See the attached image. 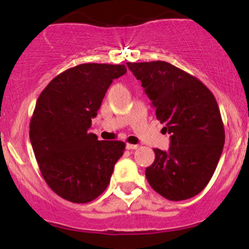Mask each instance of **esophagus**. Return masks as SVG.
I'll use <instances>...</instances> for the list:
<instances>
[{
    "instance_id": "obj_1",
    "label": "esophagus",
    "mask_w": 249,
    "mask_h": 249,
    "mask_svg": "<svg viewBox=\"0 0 249 249\" xmlns=\"http://www.w3.org/2000/svg\"><path fill=\"white\" fill-rule=\"evenodd\" d=\"M126 148H127V149H137V148H139V144L127 143V144H126Z\"/></svg>"
}]
</instances>
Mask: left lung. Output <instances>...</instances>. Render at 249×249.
Returning a JSON list of instances; mask_svg holds the SVG:
<instances>
[{
  "label": "left lung",
  "instance_id": "1",
  "mask_svg": "<svg viewBox=\"0 0 249 249\" xmlns=\"http://www.w3.org/2000/svg\"><path fill=\"white\" fill-rule=\"evenodd\" d=\"M126 64L170 134L168 151L153 149L156 158L146 169L147 181L170 201L196 196L211 181L225 143L215 97L201 80L166 62Z\"/></svg>",
  "mask_w": 249,
  "mask_h": 249
}]
</instances>
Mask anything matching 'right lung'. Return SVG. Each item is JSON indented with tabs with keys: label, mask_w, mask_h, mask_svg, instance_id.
<instances>
[{
	"label": "right lung",
	"mask_w": 249,
	"mask_h": 249,
	"mask_svg": "<svg viewBox=\"0 0 249 249\" xmlns=\"http://www.w3.org/2000/svg\"><path fill=\"white\" fill-rule=\"evenodd\" d=\"M125 73L124 64H79L52 79L38 96L31 146L46 183L67 201L97 198L124 153V142L98 141L89 129L110 84Z\"/></svg>",
	"instance_id": "right-lung-1"
}]
</instances>
